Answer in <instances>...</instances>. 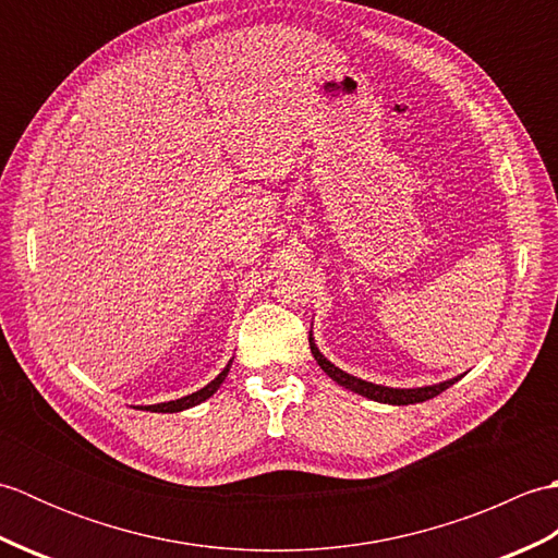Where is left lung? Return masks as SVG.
Wrapping results in <instances>:
<instances>
[{
	"label": "left lung",
	"mask_w": 558,
	"mask_h": 558,
	"mask_svg": "<svg viewBox=\"0 0 558 558\" xmlns=\"http://www.w3.org/2000/svg\"><path fill=\"white\" fill-rule=\"evenodd\" d=\"M310 348H312V354L314 360L318 362V366L333 378L336 384L345 386L350 390H354V393H360L364 398L369 400H376V402H388V405H414V402H424V400H432L436 398L438 393H444L446 388L453 386L458 378H450V381H444V384H434V386H424V388H388V386H376V384H369V381H362V378L357 376H350L342 369H338L336 364H330L322 352H318V348L314 345V338L310 336Z\"/></svg>",
	"instance_id": "obj_1"
}]
</instances>
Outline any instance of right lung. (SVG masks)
I'll use <instances>...</instances> for the list:
<instances>
[{"instance_id":"1","label":"right lung","mask_w":558,"mask_h":558,"mask_svg":"<svg viewBox=\"0 0 558 558\" xmlns=\"http://www.w3.org/2000/svg\"><path fill=\"white\" fill-rule=\"evenodd\" d=\"M230 364H232V360H230ZM230 364L225 366V369L213 378V381L208 384V386H204L201 390H196V393H192V396H184V398H180V400H170V402H160V405H146L144 410H150V412H182V410H186V408H194V405H198V402H204L206 398H210L213 393H216V390L220 388V384L225 381V376H228V372H230Z\"/></svg>"}]
</instances>
